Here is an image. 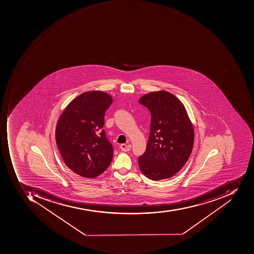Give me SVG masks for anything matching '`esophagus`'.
Returning <instances> with one entry per match:
<instances>
[{
	"instance_id": "obj_1",
	"label": "esophagus",
	"mask_w": 254,
	"mask_h": 254,
	"mask_svg": "<svg viewBox=\"0 0 254 254\" xmlns=\"http://www.w3.org/2000/svg\"><path fill=\"white\" fill-rule=\"evenodd\" d=\"M120 147H121V151L127 152V151H130L131 145H130V144H125V143H122V144H121V146H120Z\"/></svg>"
}]
</instances>
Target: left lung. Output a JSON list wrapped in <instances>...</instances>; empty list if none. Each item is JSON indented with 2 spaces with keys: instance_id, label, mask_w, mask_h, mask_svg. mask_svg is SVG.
Here are the masks:
<instances>
[{
  "instance_id": "left-lung-1",
  "label": "left lung",
  "mask_w": 254,
  "mask_h": 254,
  "mask_svg": "<svg viewBox=\"0 0 254 254\" xmlns=\"http://www.w3.org/2000/svg\"><path fill=\"white\" fill-rule=\"evenodd\" d=\"M139 103L151 112L147 148L139 157L142 173L153 181L169 179L182 169L191 155L194 129L183 103L169 92H151Z\"/></svg>"
}]
</instances>
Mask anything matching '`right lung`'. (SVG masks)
Masks as SVG:
<instances>
[{"instance_id":"obj_1","label":"right lung","mask_w":254,"mask_h":254,"mask_svg":"<svg viewBox=\"0 0 254 254\" xmlns=\"http://www.w3.org/2000/svg\"><path fill=\"white\" fill-rule=\"evenodd\" d=\"M112 102L104 92H85L70 102L59 118L56 144L67 167L80 176H98L112 161L114 149L103 129Z\"/></svg>"}]
</instances>
